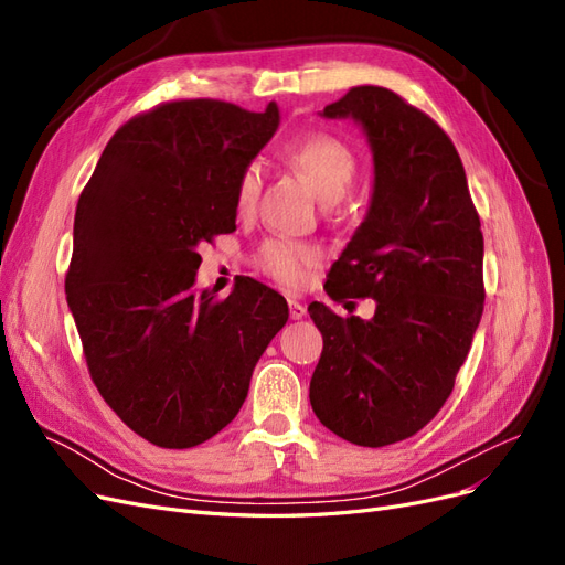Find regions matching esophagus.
Listing matches in <instances>:
<instances>
[{"mask_svg":"<svg viewBox=\"0 0 565 565\" xmlns=\"http://www.w3.org/2000/svg\"><path fill=\"white\" fill-rule=\"evenodd\" d=\"M287 303H289V318H292V320H299V318L306 316V306L301 301H297L295 297L287 299Z\"/></svg>","mask_w":565,"mask_h":565,"instance_id":"esophagus-1","label":"esophagus"}]
</instances>
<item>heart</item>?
<instances>
[{
    "mask_svg": "<svg viewBox=\"0 0 565 565\" xmlns=\"http://www.w3.org/2000/svg\"><path fill=\"white\" fill-rule=\"evenodd\" d=\"M285 160L292 164L306 179L316 195L328 202H341L355 183L358 158L349 143L332 134H306L287 143ZM262 191V172L256 164L243 169L235 185V204L241 212H252L256 198ZM322 252L316 245L285 241V237H270L259 252H256V266L268 278L285 287H301L309 280L311 270L320 264Z\"/></svg>",
    "mask_w": 565,
    "mask_h": 565,
    "instance_id": "obj_1",
    "label": "heart"
}]
</instances>
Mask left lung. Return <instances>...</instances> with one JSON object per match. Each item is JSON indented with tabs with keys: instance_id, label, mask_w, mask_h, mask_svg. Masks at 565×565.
Masks as SVG:
<instances>
[{
	"instance_id": "left-lung-1",
	"label": "left lung",
	"mask_w": 565,
	"mask_h": 565,
	"mask_svg": "<svg viewBox=\"0 0 565 565\" xmlns=\"http://www.w3.org/2000/svg\"><path fill=\"white\" fill-rule=\"evenodd\" d=\"M324 117H353L374 156L372 204L324 287L377 301L370 320L313 301L322 334L316 417L355 446L415 436L448 401L483 316V233L450 136L396 92L363 84Z\"/></svg>"
}]
</instances>
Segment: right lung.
Returning a JSON list of instances; mask_svg holds the SVG:
<instances>
[{
    "instance_id": "1",
    "label": "right lung",
    "mask_w": 565,
    "mask_h": 565,
    "mask_svg": "<svg viewBox=\"0 0 565 565\" xmlns=\"http://www.w3.org/2000/svg\"><path fill=\"white\" fill-rule=\"evenodd\" d=\"M278 122L276 104L167 100L113 134L79 195L67 306L98 393L152 446L193 448L231 424L287 322L285 297L252 278L226 299L191 289Z\"/></svg>"
}]
</instances>
